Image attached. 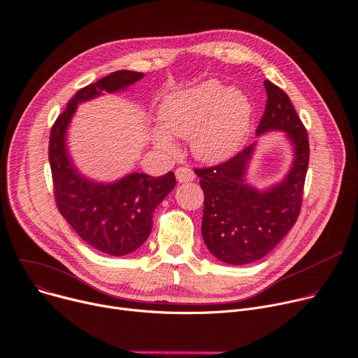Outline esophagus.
<instances>
[{
  "label": "esophagus",
  "instance_id": "esophagus-1",
  "mask_svg": "<svg viewBox=\"0 0 358 358\" xmlns=\"http://www.w3.org/2000/svg\"><path fill=\"white\" fill-rule=\"evenodd\" d=\"M176 177L178 182H189L196 178V174L192 169H188V166H178L176 170Z\"/></svg>",
  "mask_w": 358,
  "mask_h": 358
}]
</instances>
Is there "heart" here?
Wrapping results in <instances>:
<instances>
[{
  "label": "heart",
  "instance_id": "obj_1",
  "mask_svg": "<svg viewBox=\"0 0 358 358\" xmlns=\"http://www.w3.org/2000/svg\"><path fill=\"white\" fill-rule=\"evenodd\" d=\"M162 128L154 131L155 144L174 151L173 138L192 136V151L203 162L231 157L243 142L252 119V105L239 89H227L210 79L176 92L159 109Z\"/></svg>",
  "mask_w": 358,
  "mask_h": 358
}]
</instances>
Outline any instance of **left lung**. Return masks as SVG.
Here are the masks:
<instances>
[{
  "instance_id": "8db88e82",
  "label": "left lung",
  "mask_w": 358,
  "mask_h": 358,
  "mask_svg": "<svg viewBox=\"0 0 358 358\" xmlns=\"http://www.w3.org/2000/svg\"><path fill=\"white\" fill-rule=\"evenodd\" d=\"M265 89L266 108L256 134L283 131L288 135L295 150L289 174L265 192L250 187L245 174L255 144L222 164L194 170L204 193V243L230 265H246L266 256L295 224L302 206L308 134L288 94L269 80H265Z\"/></svg>"
}]
</instances>
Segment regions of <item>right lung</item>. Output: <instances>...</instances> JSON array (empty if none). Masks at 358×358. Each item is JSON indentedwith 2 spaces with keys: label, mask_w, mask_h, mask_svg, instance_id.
I'll return each instance as SVG.
<instances>
[{
  "label": "right lung",
  "mask_w": 358,
  "mask_h": 358,
  "mask_svg": "<svg viewBox=\"0 0 358 358\" xmlns=\"http://www.w3.org/2000/svg\"><path fill=\"white\" fill-rule=\"evenodd\" d=\"M144 73L117 70L82 87L52 127L49 161L57 210L82 239L106 255L124 256L144 243L152 229L157 206L176 187L173 171L162 177L132 173L112 184L82 177L66 150V131L79 103L103 92L122 90Z\"/></svg>",
  "instance_id": "add662e5"
}]
</instances>
